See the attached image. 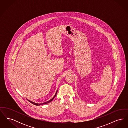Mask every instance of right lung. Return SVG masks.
I'll use <instances>...</instances> for the list:
<instances>
[{
	"mask_svg": "<svg viewBox=\"0 0 128 128\" xmlns=\"http://www.w3.org/2000/svg\"><path fill=\"white\" fill-rule=\"evenodd\" d=\"M57 92H58V90L56 91V94H55V96H54L53 97V98H52L51 99H50V100H49L48 101H47V102H44V103H43L42 104H37L36 103H34V102H32V101H30V100H28L30 103H31L32 104H34V105H36V106H40V105H41V104H46L48 103L49 102H51L54 99V98L56 97V94H57Z\"/></svg>",
	"mask_w": 128,
	"mask_h": 128,
	"instance_id": "add662e5",
	"label": "right lung"
}]
</instances>
